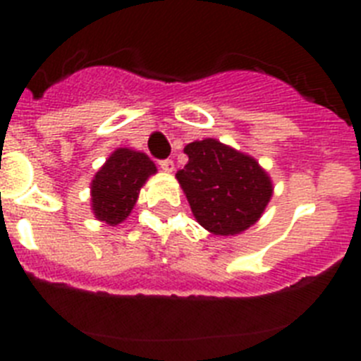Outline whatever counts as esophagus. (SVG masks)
<instances>
[{
  "label": "esophagus",
  "instance_id": "1",
  "mask_svg": "<svg viewBox=\"0 0 361 361\" xmlns=\"http://www.w3.org/2000/svg\"><path fill=\"white\" fill-rule=\"evenodd\" d=\"M161 164V170L166 171V173H173L175 171V162L171 159H166V161L159 162Z\"/></svg>",
  "mask_w": 361,
  "mask_h": 361
}]
</instances>
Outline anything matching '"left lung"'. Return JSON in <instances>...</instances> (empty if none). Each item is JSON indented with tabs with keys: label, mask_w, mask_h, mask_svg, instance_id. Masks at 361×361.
Wrapping results in <instances>:
<instances>
[{
	"label": "left lung",
	"mask_w": 361,
	"mask_h": 361,
	"mask_svg": "<svg viewBox=\"0 0 361 361\" xmlns=\"http://www.w3.org/2000/svg\"><path fill=\"white\" fill-rule=\"evenodd\" d=\"M184 153L188 164L175 177L204 229L233 237L257 224L273 197V180L257 159L212 137Z\"/></svg>",
	"instance_id": "obj_1"
}]
</instances>
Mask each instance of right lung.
Wrapping results in <instances>:
<instances>
[{
	"mask_svg": "<svg viewBox=\"0 0 361 361\" xmlns=\"http://www.w3.org/2000/svg\"><path fill=\"white\" fill-rule=\"evenodd\" d=\"M157 166L146 153L132 148H117L110 153L90 183V208L97 220L117 226L128 219L141 188Z\"/></svg>",
	"mask_w": 361,
	"mask_h": 361,
	"instance_id": "right-lung-1",
	"label": "right lung"
}]
</instances>
